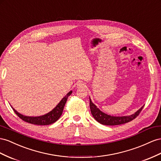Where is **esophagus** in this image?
Segmentation results:
<instances>
[{
  "instance_id": "34e87169",
  "label": "esophagus",
  "mask_w": 161,
  "mask_h": 161,
  "mask_svg": "<svg viewBox=\"0 0 161 161\" xmlns=\"http://www.w3.org/2000/svg\"><path fill=\"white\" fill-rule=\"evenodd\" d=\"M76 85H77V87L79 88H83L85 86V84L82 82H78Z\"/></svg>"
}]
</instances>
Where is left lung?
I'll list each match as a JSON object with an SVG mask.
<instances>
[{"mask_svg": "<svg viewBox=\"0 0 161 161\" xmlns=\"http://www.w3.org/2000/svg\"><path fill=\"white\" fill-rule=\"evenodd\" d=\"M89 100L91 112V114H92L93 118L96 120L98 123L104 125H118L130 122V121H131L132 120L136 118L142 111V108L144 106H142L137 112H136L134 114L131 115L124 116H114L107 114L106 113H104L99 110V108L92 102V101H91L90 97Z\"/></svg>", "mask_w": 161, "mask_h": 161, "instance_id": "8db88e82", "label": "left lung"}]
</instances>
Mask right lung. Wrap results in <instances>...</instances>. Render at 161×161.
Returning a JSON list of instances; mask_svg holds the SVG:
<instances>
[{
    "label": "right lung",
    "instance_id": "1",
    "mask_svg": "<svg viewBox=\"0 0 161 161\" xmlns=\"http://www.w3.org/2000/svg\"><path fill=\"white\" fill-rule=\"evenodd\" d=\"M72 93V91H70V92L68 93L66 96L62 98V100L59 102L58 105L51 111L47 113L46 114L39 116H28L23 115L19 113L17 110H15L12 107L13 110L15 112V114L18 116L21 119H22L23 120L25 121V122L38 125H48L53 124L59 119V117L62 115L63 112L65 104H66L67 102L68 97L70 96Z\"/></svg>",
    "mask_w": 161,
    "mask_h": 161
}]
</instances>
